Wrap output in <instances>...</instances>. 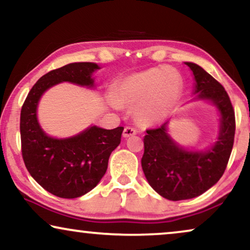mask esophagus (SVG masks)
<instances>
[{
  "label": "esophagus",
  "mask_w": 250,
  "mask_h": 250,
  "mask_svg": "<svg viewBox=\"0 0 250 250\" xmlns=\"http://www.w3.org/2000/svg\"><path fill=\"white\" fill-rule=\"evenodd\" d=\"M136 134V131L132 127H125L124 131H123V136L124 138H129V136H133Z\"/></svg>",
  "instance_id": "1"
}]
</instances>
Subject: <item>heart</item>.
<instances>
[{"label":"heart","mask_w":250,"mask_h":250,"mask_svg":"<svg viewBox=\"0 0 250 250\" xmlns=\"http://www.w3.org/2000/svg\"><path fill=\"white\" fill-rule=\"evenodd\" d=\"M183 93V80L174 68L153 67L123 78L116 85L110 104L136 108L140 124L155 125L163 122L179 104Z\"/></svg>","instance_id":"heart-1"}]
</instances>
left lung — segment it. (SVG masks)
I'll return each mask as SVG.
<instances>
[{
  "label": "left lung",
  "instance_id": "8db88e82",
  "mask_svg": "<svg viewBox=\"0 0 250 250\" xmlns=\"http://www.w3.org/2000/svg\"><path fill=\"white\" fill-rule=\"evenodd\" d=\"M184 63L194 77L193 97L189 102L213 104L220 115V128L216 140L203 150L179 145L168 133L169 121L146 131L143 173L157 193L173 201L200 196L218 182L227 168L235 131L234 110L224 87L197 63Z\"/></svg>",
  "mask_w": 250,
  "mask_h": 250
}]
</instances>
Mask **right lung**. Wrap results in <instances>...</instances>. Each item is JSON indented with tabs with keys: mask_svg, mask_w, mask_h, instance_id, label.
<instances>
[{
	"mask_svg": "<svg viewBox=\"0 0 250 250\" xmlns=\"http://www.w3.org/2000/svg\"><path fill=\"white\" fill-rule=\"evenodd\" d=\"M94 62H73L40 78L27 95L20 114L21 151L26 168L43 189L74 199L90 192L107 172L110 153L121 143L124 127L104 129L95 125L69 138H53L37 118L42 95L63 82L94 88Z\"/></svg>",
	"mask_w": 250,
	"mask_h": 250,
	"instance_id": "add662e5",
	"label": "right lung"
}]
</instances>
